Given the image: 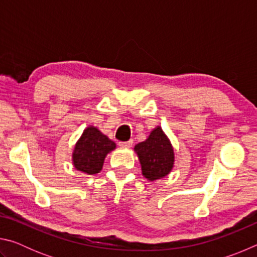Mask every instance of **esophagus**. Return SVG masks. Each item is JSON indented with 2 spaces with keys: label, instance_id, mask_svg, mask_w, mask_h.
<instances>
[{
  "label": "esophagus",
  "instance_id": "esophagus-1",
  "mask_svg": "<svg viewBox=\"0 0 257 257\" xmlns=\"http://www.w3.org/2000/svg\"><path fill=\"white\" fill-rule=\"evenodd\" d=\"M132 145H133L132 139H130V141H128V142H120L119 143V146L123 147V149H129V147H132Z\"/></svg>",
  "mask_w": 257,
  "mask_h": 257
}]
</instances>
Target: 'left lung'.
Instances as JSON below:
<instances>
[{
	"mask_svg": "<svg viewBox=\"0 0 257 257\" xmlns=\"http://www.w3.org/2000/svg\"><path fill=\"white\" fill-rule=\"evenodd\" d=\"M139 161L142 164V172L149 180H156L169 175L175 162L173 149L160 127L151 133L145 142L135 146Z\"/></svg>",
	"mask_w": 257,
	"mask_h": 257,
	"instance_id": "obj_1",
	"label": "left lung"
}]
</instances>
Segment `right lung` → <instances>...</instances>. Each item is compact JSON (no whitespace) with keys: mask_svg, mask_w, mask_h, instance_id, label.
<instances>
[{"mask_svg":"<svg viewBox=\"0 0 257 257\" xmlns=\"http://www.w3.org/2000/svg\"><path fill=\"white\" fill-rule=\"evenodd\" d=\"M115 149L114 142L94 127L84 130L73 151V165L87 175H95L102 170L104 159L108 152Z\"/></svg>","mask_w":257,"mask_h":257,"instance_id":"add662e5","label":"right lung"}]
</instances>
